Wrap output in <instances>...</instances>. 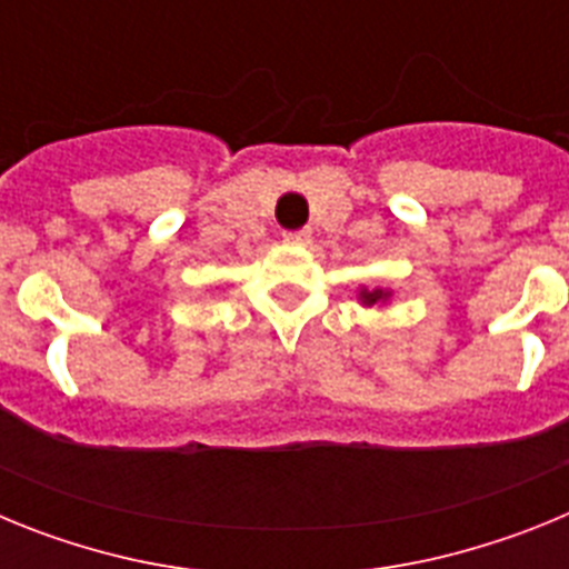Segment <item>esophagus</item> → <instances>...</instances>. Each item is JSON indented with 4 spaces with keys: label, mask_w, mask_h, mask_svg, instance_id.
I'll return each instance as SVG.
<instances>
[{
    "label": "esophagus",
    "mask_w": 569,
    "mask_h": 569,
    "mask_svg": "<svg viewBox=\"0 0 569 569\" xmlns=\"http://www.w3.org/2000/svg\"><path fill=\"white\" fill-rule=\"evenodd\" d=\"M310 239H313V233L310 230H290V233H284V244H310Z\"/></svg>",
    "instance_id": "1"
}]
</instances>
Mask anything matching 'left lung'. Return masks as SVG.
<instances>
[{"label": "left lung", "mask_w": 569, "mask_h": 569, "mask_svg": "<svg viewBox=\"0 0 569 569\" xmlns=\"http://www.w3.org/2000/svg\"><path fill=\"white\" fill-rule=\"evenodd\" d=\"M387 299H390V290H381V288L359 290V301L361 305H367V308H373V305H387Z\"/></svg>", "instance_id": "1"}]
</instances>
